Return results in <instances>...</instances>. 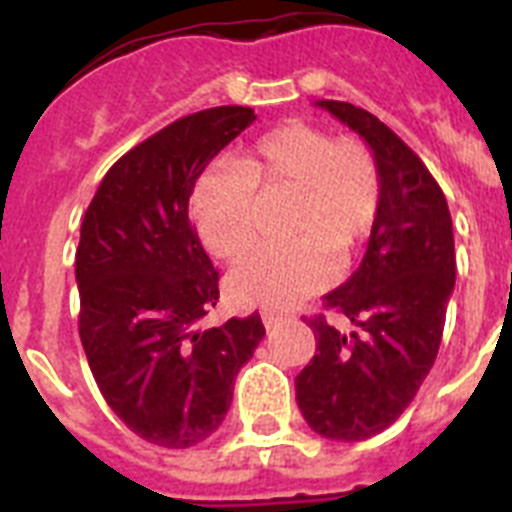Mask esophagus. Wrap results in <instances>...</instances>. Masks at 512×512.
Returning a JSON list of instances; mask_svg holds the SVG:
<instances>
[{
	"label": "esophagus",
	"mask_w": 512,
	"mask_h": 512,
	"mask_svg": "<svg viewBox=\"0 0 512 512\" xmlns=\"http://www.w3.org/2000/svg\"><path fill=\"white\" fill-rule=\"evenodd\" d=\"M261 320H264L266 328H274V325H279L284 320L282 312H271V310H264L261 312Z\"/></svg>",
	"instance_id": "obj_1"
}]
</instances>
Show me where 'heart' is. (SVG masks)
<instances>
[{
	"mask_svg": "<svg viewBox=\"0 0 512 512\" xmlns=\"http://www.w3.org/2000/svg\"><path fill=\"white\" fill-rule=\"evenodd\" d=\"M287 194V233L295 241L264 248L235 266L228 289L241 305L284 310L323 289L333 277L328 253L346 259L374 228L382 179L361 140L284 122L235 164L200 176L192 192L194 228L212 256L241 259L259 238V200Z\"/></svg>",
	"mask_w": 512,
	"mask_h": 512,
	"instance_id": "heart-1",
	"label": "heart"
}]
</instances>
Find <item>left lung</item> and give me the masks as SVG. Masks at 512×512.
Returning a JSON list of instances; mask_svg holds the SVG:
<instances>
[{
    "instance_id": "left-lung-1",
    "label": "left lung",
    "mask_w": 512,
    "mask_h": 512,
    "mask_svg": "<svg viewBox=\"0 0 512 512\" xmlns=\"http://www.w3.org/2000/svg\"><path fill=\"white\" fill-rule=\"evenodd\" d=\"M315 104L372 148L382 202L361 266L323 297L356 328L307 320L318 348L295 379L297 405L323 438L364 441L400 418L436 361L456 282L454 230L431 171L382 120L336 99Z\"/></svg>"
}]
</instances>
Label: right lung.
<instances>
[{
    "mask_svg": "<svg viewBox=\"0 0 512 512\" xmlns=\"http://www.w3.org/2000/svg\"><path fill=\"white\" fill-rule=\"evenodd\" d=\"M256 120L212 107L158 130L104 174L76 248L79 336L99 392L135 436L164 449L210 438L241 366L264 338L259 312L197 330L217 271L189 220V194Z\"/></svg>",
    "mask_w": 512,
    "mask_h": 512,
    "instance_id": "right-lung-1",
    "label": "right lung"
}]
</instances>
